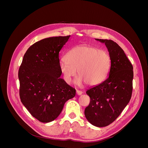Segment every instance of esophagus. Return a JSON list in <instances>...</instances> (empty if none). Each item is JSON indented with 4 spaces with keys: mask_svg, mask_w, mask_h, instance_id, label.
<instances>
[{
    "mask_svg": "<svg viewBox=\"0 0 148 148\" xmlns=\"http://www.w3.org/2000/svg\"><path fill=\"white\" fill-rule=\"evenodd\" d=\"M77 95L80 96V95H82V94H83V92H82V91L77 90Z\"/></svg>",
    "mask_w": 148,
    "mask_h": 148,
    "instance_id": "1",
    "label": "esophagus"
}]
</instances>
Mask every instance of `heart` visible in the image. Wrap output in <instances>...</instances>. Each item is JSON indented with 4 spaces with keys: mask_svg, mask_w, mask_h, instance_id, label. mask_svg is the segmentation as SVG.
Listing matches in <instances>:
<instances>
[{
    "mask_svg": "<svg viewBox=\"0 0 148 148\" xmlns=\"http://www.w3.org/2000/svg\"><path fill=\"white\" fill-rule=\"evenodd\" d=\"M66 59L59 62V69L66 83L70 84L76 73L78 85L95 86L106 79L110 66L108 52L89 45L76 46L67 52Z\"/></svg>",
    "mask_w": 148,
    "mask_h": 148,
    "instance_id": "heart-1",
    "label": "heart"
}]
</instances>
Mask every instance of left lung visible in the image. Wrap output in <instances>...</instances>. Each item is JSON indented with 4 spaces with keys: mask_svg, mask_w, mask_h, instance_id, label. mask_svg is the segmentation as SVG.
<instances>
[{
    "mask_svg": "<svg viewBox=\"0 0 148 148\" xmlns=\"http://www.w3.org/2000/svg\"><path fill=\"white\" fill-rule=\"evenodd\" d=\"M96 40L105 44L110 57V66L106 79L86 91L91 100L84 115L94 126L104 127L115 120L130 102L133 71L131 62L117 43L108 39Z\"/></svg>",
    "mask_w": 148,
    "mask_h": 148,
    "instance_id": "left-lung-1",
    "label": "left lung"
}]
</instances>
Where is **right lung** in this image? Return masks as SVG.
Returning a JSON list of instances; mask_svg holds the SVG:
<instances>
[{
    "label": "right lung",
    "instance_id": "right-lung-1",
    "mask_svg": "<svg viewBox=\"0 0 148 148\" xmlns=\"http://www.w3.org/2000/svg\"><path fill=\"white\" fill-rule=\"evenodd\" d=\"M70 36L43 39L30 46L18 71L22 104L43 123L56 119L75 89L60 78L59 53Z\"/></svg>",
    "mask_w": 148,
    "mask_h": 148
}]
</instances>
